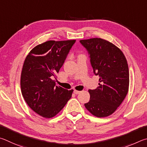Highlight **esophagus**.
<instances>
[{
    "label": "esophagus",
    "mask_w": 147,
    "mask_h": 147,
    "mask_svg": "<svg viewBox=\"0 0 147 147\" xmlns=\"http://www.w3.org/2000/svg\"><path fill=\"white\" fill-rule=\"evenodd\" d=\"M74 93L75 94H79L81 93V91H78V90H75L74 91Z\"/></svg>",
    "instance_id": "34e87169"
}]
</instances>
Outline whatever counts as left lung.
<instances>
[{
    "mask_svg": "<svg viewBox=\"0 0 147 147\" xmlns=\"http://www.w3.org/2000/svg\"><path fill=\"white\" fill-rule=\"evenodd\" d=\"M90 58L94 73L99 76V86L89 90L90 101L84 104L92 115L112 114L125 99L129 86V70L124 54L116 46L101 38L81 40Z\"/></svg>",
    "mask_w": 147,
    "mask_h": 147,
    "instance_id": "8db88e82",
    "label": "left lung"
}]
</instances>
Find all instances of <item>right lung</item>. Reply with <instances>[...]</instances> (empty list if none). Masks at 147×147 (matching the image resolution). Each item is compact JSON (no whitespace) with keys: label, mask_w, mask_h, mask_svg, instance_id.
<instances>
[{"label":"right lung","mask_w":147,"mask_h":147,"mask_svg":"<svg viewBox=\"0 0 147 147\" xmlns=\"http://www.w3.org/2000/svg\"><path fill=\"white\" fill-rule=\"evenodd\" d=\"M76 41H46L33 48L25 59L20 77L22 96L43 117L55 116L71 98L73 90L56 86L53 79Z\"/></svg>","instance_id":"obj_1"}]
</instances>
